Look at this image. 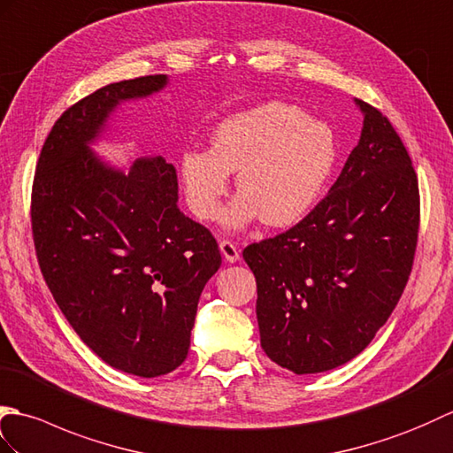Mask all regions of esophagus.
<instances>
[{
    "instance_id": "1",
    "label": "esophagus",
    "mask_w": 453,
    "mask_h": 453,
    "mask_svg": "<svg viewBox=\"0 0 453 453\" xmlns=\"http://www.w3.org/2000/svg\"><path fill=\"white\" fill-rule=\"evenodd\" d=\"M219 248H220V252H223L225 259H226V261H230V264H234V261H238V259H240L238 248H236V244H234V242H230V240H220Z\"/></svg>"
}]
</instances>
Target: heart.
<instances>
[{
	"label": "heart",
	"instance_id": "b5f03b06",
	"mask_svg": "<svg viewBox=\"0 0 453 453\" xmlns=\"http://www.w3.org/2000/svg\"><path fill=\"white\" fill-rule=\"evenodd\" d=\"M337 139L321 119L283 103H267L223 119L209 150H186L180 158L188 207L201 220L219 215L236 174L240 196L225 225L242 228L261 219L287 226L303 219L334 173Z\"/></svg>",
	"mask_w": 453,
	"mask_h": 453
}]
</instances>
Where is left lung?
Returning a JSON list of instances; mask_svg holds the SVG:
<instances>
[{"label":"left lung","instance_id":"8db88e82","mask_svg":"<svg viewBox=\"0 0 453 453\" xmlns=\"http://www.w3.org/2000/svg\"><path fill=\"white\" fill-rule=\"evenodd\" d=\"M337 182L285 233L244 248L261 349L295 374L349 363L397 306L413 269L420 196L407 149L378 108Z\"/></svg>","mask_w":453,"mask_h":453}]
</instances>
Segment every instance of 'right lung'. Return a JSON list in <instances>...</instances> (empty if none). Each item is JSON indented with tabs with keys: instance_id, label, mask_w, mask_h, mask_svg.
<instances>
[{
	"instance_id": "1",
	"label": "right lung",
	"mask_w": 453,
	"mask_h": 453,
	"mask_svg": "<svg viewBox=\"0 0 453 453\" xmlns=\"http://www.w3.org/2000/svg\"><path fill=\"white\" fill-rule=\"evenodd\" d=\"M166 75L110 83L69 106L40 150L30 223L46 285L83 343L142 378L184 363L197 303L220 267L209 228L180 213L176 168L139 158L127 174L88 150L108 114Z\"/></svg>"
}]
</instances>
